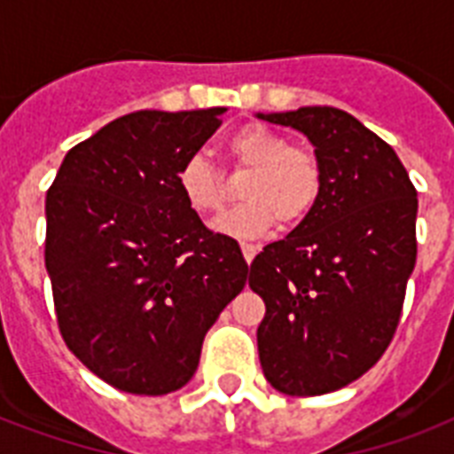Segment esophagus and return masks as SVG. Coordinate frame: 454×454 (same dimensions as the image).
I'll list each match as a JSON object with an SVG mask.
<instances>
[{"label":"esophagus","mask_w":454,"mask_h":454,"mask_svg":"<svg viewBox=\"0 0 454 454\" xmlns=\"http://www.w3.org/2000/svg\"><path fill=\"white\" fill-rule=\"evenodd\" d=\"M240 249H242V256H245V262L252 263L256 256V247L254 245H249V242H240Z\"/></svg>","instance_id":"34e87169"}]
</instances>
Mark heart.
Listing matches in <instances>:
<instances>
[{
    "instance_id": "obj_1",
    "label": "heart",
    "mask_w": 454,
    "mask_h": 454,
    "mask_svg": "<svg viewBox=\"0 0 454 454\" xmlns=\"http://www.w3.org/2000/svg\"><path fill=\"white\" fill-rule=\"evenodd\" d=\"M226 148L233 162L249 167L252 174L242 185L247 202L214 221L216 233L249 240L269 233L278 219L294 226L313 212L323 191V171L313 153L290 145L287 137L263 124H245L228 138ZM176 184L185 205L200 216L219 212L226 198L221 171L202 153L181 162Z\"/></svg>"
}]
</instances>
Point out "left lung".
Returning <instances> with one entry per match:
<instances>
[{
    "label": "left lung",
    "mask_w": 454,
    "mask_h": 454,
    "mask_svg": "<svg viewBox=\"0 0 454 454\" xmlns=\"http://www.w3.org/2000/svg\"><path fill=\"white\" fill-rule=\"evenodd\" d=\"M256 117L301 131L323 171L313 212L249 266V287L266 303L259 360L280 394H330L394 339L417 262V191L394 148L344 110Z\"/></svg>",
    "instance_id": "1"
}]
</instances>
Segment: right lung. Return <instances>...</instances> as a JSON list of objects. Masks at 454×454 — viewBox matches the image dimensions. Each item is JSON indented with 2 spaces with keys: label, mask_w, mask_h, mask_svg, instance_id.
Wrapping results in <instances>:
<instances>
[{
  "label": "right lung",
  "mask_w": 454,
  "mask_h": 454,
  "mask_svg": "<svg viewBox=\"0 0 454 454\" xmlns=\"http://www.w3.org/2000/svg\"><path fill=\"white\" fill-rule=\"evenodd\" d=\"M226 108L138 110L67 151L46 192L44 263L67 348L110 387L164 395L247 283L240 245L207 231L176 174Z\"/></svg>",
  "instance_id": "1"
}]
</instances>
